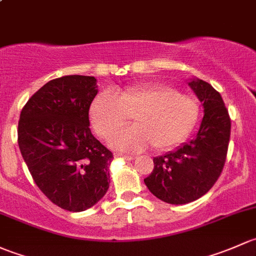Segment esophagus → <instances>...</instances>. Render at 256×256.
<instances>
[{"label": "esophagus", "instance_id": "esophagus-1", "mask_svg": "<svg viewBox=\"0 0 256 256\" xmlns=\"http://www.w3.org/2000/svg\"><path fill=\"white\" fill-rule=\"evenodd\" d=\"M116 156H117V158H122V159H126V160H133V156H132V155H126V154H116Z\"/></svg>", "mask_w": 256, "mask_h": 256}]
</instances>
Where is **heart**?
<instances>
[{
	"instance_id": "heart-1",
	"label": "heart",
	"mask_w": 256,
	"mask_h": 256,
	"mask_svg": "<svg viewBox=\"0 0 256 256\" xmlns=\"http://www.w3.org/2000/svg\"><path fill=\"white\" fill-rule=\"evenodd\" d=\"M200 116L196 98L164 84L128 88L116 94L102 92L90 108L92 128L101 138H110L129 118L134 127L118 132L110 146L120 152H140L152 146L164 152L190 136Z\"/></svg>"
}]
</instances>
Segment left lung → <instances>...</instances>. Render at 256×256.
<instances>
[{
    "label": "left lung",
    "instance_id": "1",
    "mask_svg": "<svg viewBox=\"0 0 256 256\" xmlns=\"http://www.w3.org/2000/svg\"><path fill=\"white\" fill-rule=\"evenodd\" d=\"M187 84L204 107L198 132L188 143L154 158V170L144 178L149 191L170 204H190L212 188L224 166L230 136V118L220 92L197 78Z\"/></svg>",
    "mask_w": 256,
    "mask_h": 256
}]
</instances>
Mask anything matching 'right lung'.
<instances>
[{
  "mask_svg": "<svg viewBox=\"0 0 256 256\" xmlns=\"http://www.w3.org/2000/svg\"><path fill=\"white\" fill-rule=\"evenodd\" d=\"M97 88L94 76L49 81L28 100L18 122V146L34 182L70 212L94 206L110 187L113 155L90 130Z\"/></svg>",
  "mask_w": 256,
  "mask_h": 256,
  "instance_id": "obj_1",
  "label": "right lung"
}]
</instances>
